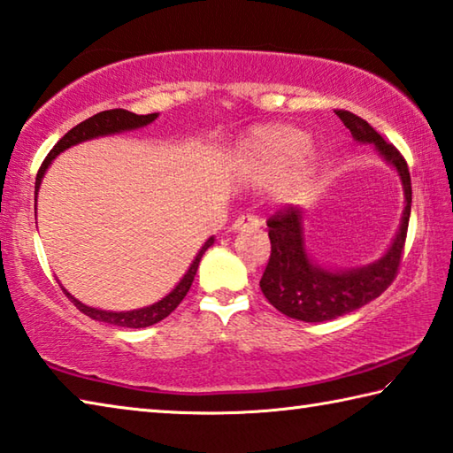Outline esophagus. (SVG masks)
I'll return each instance as SVG.
<instances>
[{
    "label": "esophagus",
    "instance_id": "esophagus-1",
    "mask_svg": "<svg viewBox=\"0 0 453 453\" xmlns=\"http://www.w3.org/2000/svg\"><path fill=\"white\" fill-rule=\"evenodd\" d=\"M260 222L257 217H239L233 222V233H241V231H247V228H258Z\"/></svg>",
    "mask_w": 453,
    "mask_h": 453
}]
</instances>
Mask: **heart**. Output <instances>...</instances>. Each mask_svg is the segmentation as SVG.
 I'll use <instances>...</instances> for the list:
<instances>
[{
	"instance_id": "obj_1",
	"label": "heart",
	"mask_w": 453,
	"mask_h": 453,
	"mask_svg": "<svg viewBox=\"0 0 453 453\" xmlns=\"http://www.w3.org/2000/svg\"><path fill=\"white\" fill-rule=\"evenodd\" d=\"M320 157L308 133L292 125H263L242 137L234 153L236 174L255 188L282 179L287 193L296 190L319 169Z\"/></svg>"
}]
</instances>
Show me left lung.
I'll list each match as a JSON object with an SVG mask.
<instances>
[{
	"instance_id": "8db88e82",
	"label": "left lung",
	"mask_w": 453,
	"mask_h": 453,
	"mask_svg": "<svg viewBox=\"0 0 453 453\" xmlns=\"http://www.w3.org/2000/svg\"><path fill=\"white\" fill-rule=\"evenodd\" d=\"M336 115L350 129L356 142L374 145L376 153L398 174L403 211L398 231L384 255L374 263L354 268L324 266L311 255L306 247V214L298 206H288V211L268 219L273 250L260 279V290L276 311L303 322L334 320L382 295L398 273L410 222L411 180L403 157L362 117L350 111H336Z\"/></svg>"
}]
</instances>
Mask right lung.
Masks as SVG:
<instances>
[{"label": "right lung", "instance_id": "1", "mask_svg": "<svg viewBox=\"0 0 453 453\" xmlns=\"http://www.w3.org/2000/svg\"><path fill=\"white\" fill-rule=\"evenodd\" d=\"M157 117H158V113L134 115V113H131V111H125V109H111V111H101V113L85 119L83 123H79L77 127H73V129L67 131L58 141V145H55L50 150V155H47V158L42 165V169H39V173H37V179H35V209H37V193H39V187H42V180L45 177V173H47V169H50L55 158H58L63 153V150H67V149L75 147V145H81V142L91 141V139L109 137V134H119V133L142 129V127L153 123ZM212 242H214V236L206 239L203 247L198 249L196 257L193 258V263H190V266L187 268V273L182 274V279L177 284H174V288L169 292V295H165L161 300H157V303L149 304V306L134 308V311H121V312L101 311V308H93V306L83 304L81 300H77L73 295H71V292H67L63 287L61 288H63V292H65L71 303H73L79 308V311L89 316V319H93V320L113 324V326H123V328L153 326V324L166 319V316H169L174 311V308L180 304V300L187 296L190 284H193V280H195L198 263H201L204 252L212 247Z\"/></svg>", "mask_w": 453, "mask_h": 453}]
</instances>
